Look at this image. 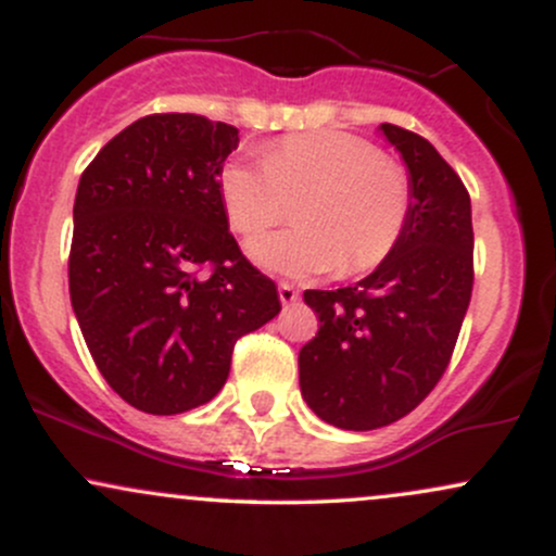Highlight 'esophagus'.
<instances>
[{
    "instance_id": "esophagus-1",
    "label": "esophagus",
    "mask_w": 556,
    "mask_h": 556,
    "mask_svg": "<svg viewBox=\"0 0 556 556\" xmlns=\"http://www.w3.org/2000/svg\"><path fill=\"white\" fill-rule=\"evenodd\" d=\"M277 290H279V300H282V305H292L300 298V292L290 282H279Z\"/></svg>"
}]
</instances>
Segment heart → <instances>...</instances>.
I'll return each instance as SVG.
<instances>
[{
    "label": "heart",
    "mask_w": 556,
    "mask_h": 556,
    "mask_svg": "<svg viewBox=\"0 0 556 556\" xmlns=\"http://www.w3.org/2000/svg\"><path fill=\"white\" fill-rule=\"evenodd\" d=\"M232 227L256 235L295 203V227L258 235L248 253L287 277H344L376 269L397 248L410 216V180L371 140L342 130L287 136L264 162H229L219 177Z\"/></svg>",
    "instance_id": "obj_1"
}]
</instances>
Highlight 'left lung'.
<instances>
[{"label": "left lung", "mask_w": 556, "mask_h": 556, "mask_svg": "<svg viewBox=\"0 0 556 556\" xmlns=\"http://www.w3.org/2000/svg\"><path fill=\"white\" fill-rule=\"evenodd\" d=\"M410 180V216L387 261L340 290H305L318 331L298 355L311 410L344 431H371L437 387L473 292L470 195L426 138L379 125Z\"/></svg>", "instance_id": "8db88e82"}]
</instances>
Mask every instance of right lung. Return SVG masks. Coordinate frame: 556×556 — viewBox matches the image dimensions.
I'll return each mask as SVG.
<instances>
[{"label":"right lung","instance_id":"1","mask_svg":"<svg viewBox=\"0 0 556 556\" xmlns=\"http://www.w3.org/2000/svg\"><path fill=\"white\" fill-rule=\"evenodd\" d=\"M238 143V127L201 114H149L78 182L75 318L106 384L151 416L216 397L235 342L282 311L277 285L229 235L219 175Z\"/></svg>","mask_w":556,"mask_h":556}]
</instances>
